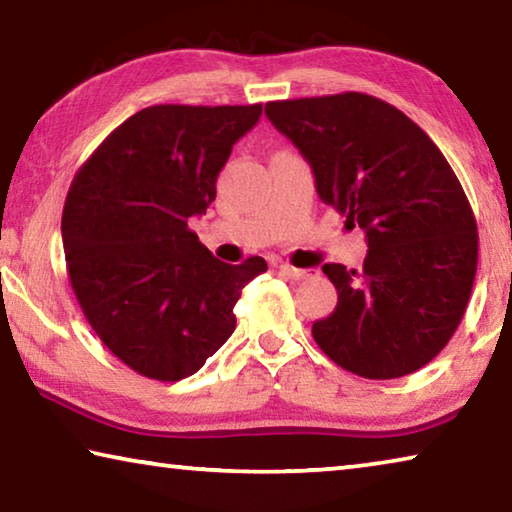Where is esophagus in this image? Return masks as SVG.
<instances>
[{
    "mask_svg": "<svg viewBox=\"0 0 512 512\" xmlns=\"http://www.w3.org/2000/svg\"><path fill=\"white\" fill-rule=\"evenodd\" d=\"M277 271H280V275L289 277V280H305V277L309 275V271H305V268H296L289 264H280L277 266Z\"/></svg>",
    "mask_w": 512,
    "mask_h": 512,
    "instance_id": "esophagus-1",
    "label": "esophagus"
}]
</instances>
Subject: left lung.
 <instances>
[{"instance_id":"1","label":"left lung","mask_w":512,"mask_h":512,"mask_svg":"<svg viewBox=\"0 0 512 512\" xmlns=\"http://www.w3.org/2000/svg\"><path fill=\"white\" fill-rule=\"evenodd\" d=\"M311 164L316 192L366 230L363 268L325 264L336 309L311 327L341 368L411 375L456 332L470 300L479 232L454 169L422 128L363 92L266 103Z\"/></svg>"}]
</instances>
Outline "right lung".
Returning <instances> with one entry per match:
<instances>
[{
  "label": "right lung",
  "instance_id": "1",
  "mask_svg": "<svg viewBox=\"0 0 512 512\" xmlns=\"http://www.w3.org/2000/svg\"><path fill=\"white\" fill-rule=\"evenodd\" d=\"M253 106H151L117 126L69 185L63 246L69 284L94 334L137 375L178 381L235 332L241 289L262 257L216 259L189 216L216 198Z\"/></svg>",
  "mask_w": 512,
  "mask_h": 512
}]
</instances>
